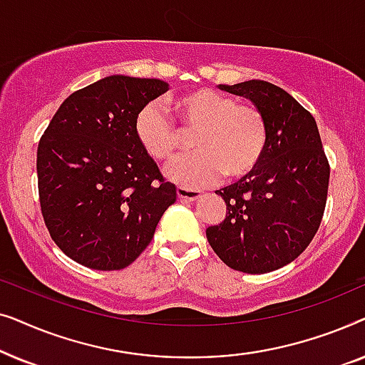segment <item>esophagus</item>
<instances>
[{
    "label": "esophagus",
    "instance_id": "1",
    "mask_svg": "<svg viewBox=\"0 0 365 365\" xmlns=\"http://www.w3.org/2000/svg\"><path fill=\"white\" fill-rule=\"evenodd\" d=\"M178 197L182 199V201H197V199L202 197V194L201 191H196V189L178 187Z\"/></svg>",
    "mask_w": 365,
    "mask_h": 365
}]
</instances>
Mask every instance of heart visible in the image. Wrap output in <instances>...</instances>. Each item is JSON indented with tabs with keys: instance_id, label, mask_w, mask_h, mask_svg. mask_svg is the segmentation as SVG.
<instances>
[{
	"instance_id": "obj_1",
	"label": "heart",
	"mask_w": 365,
	"mask_h": 365,
	"mask_svg": "<svg viewBox=\"0 0 365 365\" xmlns=\"http://www.w3.org/2000/svg\"><path fill=\"white\" fill-rule=\"evenodd\" d=\"M179 128L158 104H146L138 113L134 133L143 151L154 161H168L192 138L197 149L164 169L169 181L197 189L226 179H241L256 171L267 148V121L252 104L237 103L231 94L197 88L171 101Z\"/></svg>"
}]
</instances>
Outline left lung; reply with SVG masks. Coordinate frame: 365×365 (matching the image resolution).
Listing matches in <instances>:
<instances>
[{
  "label": "left lung",
  "instance_id": "1",
  "mask_svg": "<svg viewBox=\"0 0 365 365\" xmlns=\"http://www.w3.org/2000/svg\"><path fill=\"white\" fill-rule=\"evenodd\" d=\"M219 89L261 109L269 136L256 171L216 191L226 217L206 229L207 241L234 271H276L306 251L326 207L331 169L316 119L291 94L261 79Z\"/></svg>",
  "mask_w": 365,
  "mask_h": 365
}]
</instances>
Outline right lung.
<instances>
[{
	"label": "right lung",
	"instance_id": "add662e5",
	"mask_svg": "<svg viewBox=\"0 0 365 365\" xmlns=\"http://www.w3.org/2000/svg\"><path fill=\"white\" fill-rule=\"evenodd\" d=\"M169 84L113 74L63 101L38 144L41 212L58 247L96 271L128 267L176 202L134 121Z\"/></svg>",
	"mask_w": 365,
	"mask_h": 365
}]
</instances>
